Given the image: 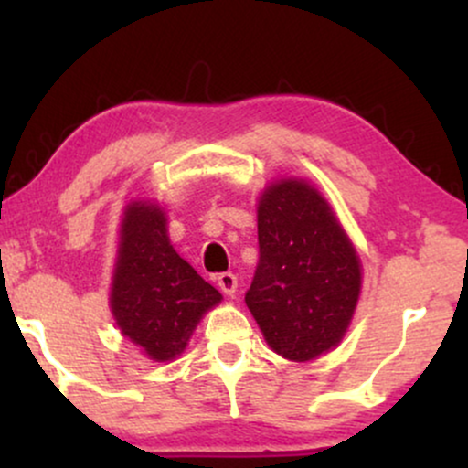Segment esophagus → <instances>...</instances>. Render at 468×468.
<instances>
[{
	"label": "esophagus",
	"mask_w": 468,
	"mask_h": 468,
	"mask_svg": "<svg viewBox=\"0 0 468 468\" xmlns=\"http://www.w3.org/2000/svg\"><path fill=\"white\" fill-rule=\"evenodd\" d=\"M218 286L224 294H235V290H238V277L233 272H219Z\"/></svg>",
	"instance_id": "obj_1"
}]
</instances>
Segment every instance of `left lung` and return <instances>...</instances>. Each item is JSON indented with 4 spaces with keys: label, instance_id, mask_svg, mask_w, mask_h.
<instances>
[{
    "label": "left lung",
    "instance_id": "8db88e82",
    "mask_svg": "<svg viewBox=\"0 0 468 468\" xmlns=\"http://www.w3.org/2000/svg\"><path fill=\"white\" fill-rule=\"evenodd\" d=\"M257 239L246 305L266 343L299 363L330 352L361 294V260L330 204L305 180L272 182L257 204Z\"/></svg>",
    "mask_w": 468,
    "mask_h": 468
}]
</instances>
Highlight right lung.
<instances>
[{"mask_svg":"<svg viewBox=\"0 0 468 468\" xmlns=\"http://www.w3.org/2000/svg\"><path fill=\"white\" fill-rule=\"evenodd\" d=\"M118 239L110 294L116 325L152 361H171L222 294L174 250L158 204H127Z\"/></svg>","mask_w":468,"mask_h":468,"instance_id":"right-lung-1","label":"right lung"}]
</instances>
